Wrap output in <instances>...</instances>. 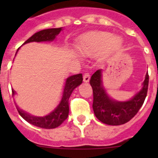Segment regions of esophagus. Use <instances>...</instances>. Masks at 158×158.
Here are the masks:
<instances>
[{"mask_svg":"<svg viewBox=\"0 0 158 158\" xmlns=\"http://www.w3.org/2000/svg\"><path fill=\"white\" fill-rule=\"evenodd\" d=\"M83 80L85 82H89L90 80V73H85L83 75Z\"/></svg>","mask_w":158,"mask_h":158,"instance_id":"obj_1","label":"esophagus"}]
</instances>
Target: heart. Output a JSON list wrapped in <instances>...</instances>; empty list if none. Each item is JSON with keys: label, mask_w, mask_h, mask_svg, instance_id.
Instances as JSON below:
<instances>
[{"label": "heart", "mask_w": 158, "mask_h": 158, "mask_svg": "<svg viewBox=\"0 0 158 158\" xmlns=\"http://www.w3.org/2000/svg\"><path fill=\"white\" fill-rule=\"evenodd\" d=\"M123 41L119 37H114L107 31H92L83 35L78 40L77 51L82 54L100 52L107 48L108 52L118 51L122 47Z\"/></svg>", "instance_id": "b5f03b06"}]
</instances>
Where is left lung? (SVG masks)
<instances>
[{"label":"left lung","mask_w":158,"mask_h":158,"mask_svg":"<svg viewBox=\"0 0 158 158\" xmlns=\"http://www.w3.org/2000/svg\"><path fill=\"white\" fill-rule=\"evenodd\" d=\"M101 69L94 73L90 79L93 88L94 114L99 120L107 125L118 126L126 123L136 115L145 101L148 91V73L143 82V87L133 98L128 101L118 102L107 96L103 87Z\"/></svg>","instance_id":"8db88e82"}]
</instances>
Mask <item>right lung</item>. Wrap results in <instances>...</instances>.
I'll return each instance as SVG.
<instances>
[{
    "instance_id": "right-lung-1",
    "label": "right lung",
    "mask_w": 158,
    "mask_h": 158,
    "mask_svg": "<svg viewBox=\"0 0 158 158\" xmlns=\"http://www.w3.org/2000/svg\"><path fill=\"white\" fill-rule=\"evenodd\" d=\"M61 31H62V27L42 30L40 31L35 33L31 37L29 38L27 41H25L23 44L31 43V42H38L39 43V42L53 41L56 38V36L59 34ZM82 81H83V77H82L81 73L73 75V76H70L67 78L65 84L62 98L60 104L52 112H51L46 116H32V115H29L28 113L24 112L23 111L20 110L17 107L16 108H17L18 112H19V115H21L22 118H24L27 122L34 125V126L38 127L44 128V129H53V128L58 127L66 119L68 115H69V96H70L72 92L73 91V89L82 83ZM12 96H14L15 92H14L13 89H12Z\"/></svg>"
}]
</instances>
